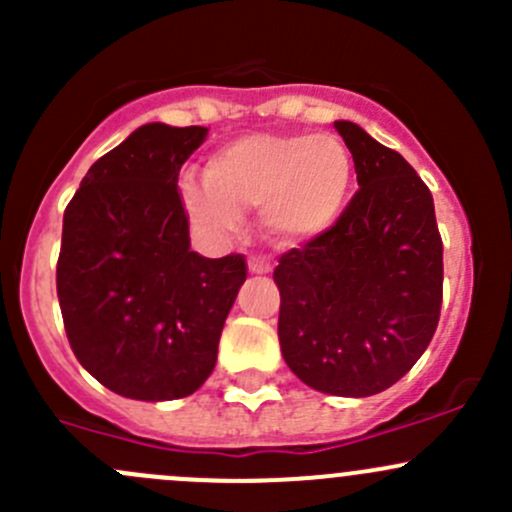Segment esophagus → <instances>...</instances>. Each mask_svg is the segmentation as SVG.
<instances>
[{
  "mask_svg": "<svg viewBox=\"0 0 512 512\" xmlns=\"http://www.w3.org/2000/svg\"><path fill=\"white\" fill-rule=\"evenodd\" d=\"M247 270H250L252 275H267V272H272V265L265 260V257L255 255L247 260Z\"/></svg>",
  "mask_w": 512,
  "mask_h": 512,
  "instance_id": "esophagus-1",
  "label": "esophagus"
}]
</instances>
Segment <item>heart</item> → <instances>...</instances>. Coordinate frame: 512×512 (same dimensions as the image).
Segmentation results:
<instances>
[{"instance_id":"obj_1","label":"heart","mask_w":512,"mask_h":512,"mask_svg":"<svg viewBox=\"0 0 512 512\" xmlns=\"http://www.w3.org/2000/svg\"><path fill=\"white\" fill-rule=\"evenodd\" d=\"M352 183V153L339 138L255 133L215 151L205 180H185L183 203L210 232L237 230L242 210L262 205L267 235L294 245L339 223Z\"/></svg>"}]
</instances>
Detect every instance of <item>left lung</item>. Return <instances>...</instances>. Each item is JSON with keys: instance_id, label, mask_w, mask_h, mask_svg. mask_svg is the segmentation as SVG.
I'll return each mask as SVG.
<instances>
[{"instance_id": "1", "label": "left lung", "mask_w": 512, "mask_h": 512, "mask_svg": "<svg viewBox=\"0 0 512 512\" xmlns=\"http://www.w3.org/2000/svg\"><path fill=\"white\" fill-rule=\"evenodd\" d=\"M334 128L359 190L332 230L280 257L277 334L304 384L361 399L394 386L431 344L443 242L431 190L404 156L352 121Z\"/></svg>"}]
</instances>
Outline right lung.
<instances>
[{
	"mask_svg": "<svg viewBox=\"0 0 512 512\" xmlns=\"http://www.w3.org/2000/svg\"><path fill=\"white\" fill-rule=\"evenodd\" d=\"M208 128L146 123L66 205L56 294L76 359L113 394L173 401L205 384L247 277L242 255L190 250L178 173Z\"/></svg>",
	"mask_w": 512,
	"mask_h": 512,
	"instance_id": "right-lung-1",
	"label": "right lung"
}]
</instances>
